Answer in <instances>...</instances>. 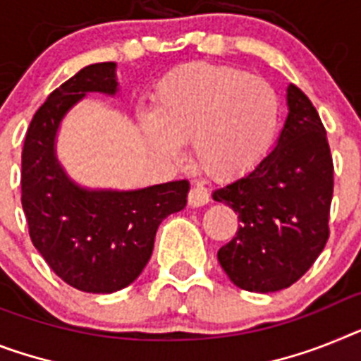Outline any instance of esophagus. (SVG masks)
<instances>
[{"instance_id":"1","label":"esophagus","mask_w":361,"mask_h":361,"mask_svg":"<svg viewBox=\"0 0 361 361\" xmlns=\"http://www.w3.org/2000/svg\"><path fill=\"white\" fill-rule=\"evenodd\" d=\"M207 202H209V192L205 187H200V185L190 187L189 205H192V207H202V205H205Z\"/></svg>"}]
</instances>
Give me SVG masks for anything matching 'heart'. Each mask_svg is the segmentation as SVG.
<instances>
[{
	"label": "heart",
	"instance_id": "heart-1",
	"mask_svg": "<svg viewBox=\"0 0 361 361\" xmlns=\"http://www.w3.org/2000/svg\"><path fill=\"white\" fill-rule=\"evenodd\" d=\"M281 106L271 84L231 66L192 63L157 86L139 121L150 147L174 159L190 143L200 171L218 181L246 176L277 137Z\"/></svg>",
	"mask_w": 361,
	"mask_h": 361
}]
</instances>
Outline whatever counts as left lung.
Here are the masks:
<instances>
[{"instance_id": "1", "label": "left lung", "mask_w": 361, "mask_h": 361, "mask_svg": "<svg viewBox=\"0 0 361 361\" xmlns=\"http://www.w3.org/2000/svg\"><path fill=\"white\" fill-rule=\"evenodd\" d=\"M288 119L277 147L255 171L216 189L238 214V231L218 250L233 284L247 292L288 288L329 240L334 163L325 126L298 86H288Z\"/></svg>"}]
</instances>
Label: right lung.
<instances>
[{
    "instance_id": "add662e5",
    "label": "right lung",
    "mask_w": 361,
    "mask_h": 361,
    "mask_svg": "<svg viewBox=\"0 0 361 361\" xmlns=\"http://www.w3.org/2000/svg\"><path fill=\"white\" fill-rule=\"evenodd\" d=\"M90 92H117L114 62L80 69L38 108L21 152V205L32 244L63 283L111 293L143 271L159 224L185 207L189 181L121 192L75 185L56 161L54 135L69 108Z\"/></svg>"
}]
</instances>
